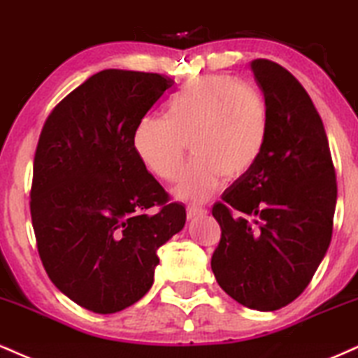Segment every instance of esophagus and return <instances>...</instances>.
<instances>
[{"instance_id":"1","label":"esophagus","mask_w":358,"mask_h":358,"mask_svg":"<svg viewBox=\"0 0 358 358\" xmlns=\"http://www.w3.org/2000/svg\"><path fill=\"white\" fill-rule=\"evenodd\" d=\"M186 213H187V220H194V217L203 216V214H206L208 211H206L204 208H201V206H187Z\"/></svg>"}]
</instances>
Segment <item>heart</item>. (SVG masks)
<instances>
[{"mask_svg": "<svg viewBox=\"0 0 358 358\" xmlns=\"http://www.w3.org/2000/svg\"><path fill=\"white\" fill-rule=\"evenodd\" d=\"M270 113L255 88L226 75L192 80L169 103V117L147 115L134 134L137 154L157 178L174 180L187 152L174 194L204 201L222 178L246 176L262 157Z\"/></svg>", "mask_w": 358, "mask_h": 358, "instance_id": "obj_1", "label": "heart"}]
</instances>
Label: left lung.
<instances>
[{"label": "left lung", "instance_id": "obj_1", "mask_svg": "<svg viewBox=\"0 0 358 358\" xmlns=\"http://www.w3.org/2000/svg\"><path fill=\"white\" fill-rule=\"evenodd\" d=\"M270 113L256 166L213 206L221 226L211 268L231 298L259 312L280 310L303 293L329 250L337 176L317 108L287 69L251 62Z\"/></svg>", "mask_w": 358, "mask_h": 358}]
</instances>
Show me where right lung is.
<instances>
[{"label":"right lung","instance_id":"right-lung-1","mask_svg":"<svg viewBox=\"0 0 358 358\" xmlns=\"http://www.w3.org/2000/svg\"><path fill=\"white\" fill-rule=\"evenodd\" d=\"M172 87L159 73L102 70L53 108L38 138L29 192L38 255L55 287L94 313L141 300L157 250L186 222L134 145L138 122Z\"/></svg>","mask_w":358,"mask_h":358}]
</instances>
